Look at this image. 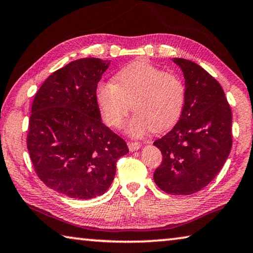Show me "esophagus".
Listing matches in <instances>:
<instances>
[{"mask_svg": "<svg viewBox=\"0 0 253 253\" xmlns=\"http://www.w3.org/2000/svg\"><path fill=\"white\" fill-rule=\"evenodd\" d=\"M142 147V144L141 143H134V142H128V148H129L130 152H135L139 150V148Z\"/></svg>", "mask_w": 253, "mask_h": 253, "instance_id": "esophagus-1", "label": "esophagus"}]
</instances>
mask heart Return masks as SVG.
<instances>
[{
  "instance_id": "heart-1",
  "label": "heart",
  "mask_w": 253,
  "mask_h": 253,
  "mask_svg": "<svg viewBox=\"0 0 253 253\" xmlns=\"http://www.w3.org/2000/svg\"><path fill=\"white\" fill-rule=\"evenodd\" d=\"M95 97L103 119L111 127L123 125L128 112L135 114L127 124L131 137H143L153 129L163 131L178 122L184 103V86L177 75L146 61L126 65L115 82L98 84Z\"/></svg>"
}]
</instances>
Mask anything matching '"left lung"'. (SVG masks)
I'll list each match as a JSON object with an SVG mask.
<instances>
[{"mask_svg":"<svg viewBox=\"0 0 253 253\" xmlns=\"http://www.w3.org/2000/svg\"><path fill=\"white\" fill-rule=\"evenodd\" d=\"M184 78L178 123L153 144L163 155L153 179L170 195H191L222 169L232 147V111L216 80L191 61L172 58Z\"/></svg>","mask_w":253,"mask_h":253,"instance_id":"8db88e82","label":"left lung"}]
</instances>
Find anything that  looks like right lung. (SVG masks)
<instances>
[{"mask_svg": "<svg viewBox=\"0 0 253 253\" xmlns=\"http://www.w3.org/2000/svg\"><path fill=\"white\" fill-rule=\"evenodd\" d=\"M110 61L81 58L54 72L33 102L27 146L39 179L71 198L109 189L125 141L101 122L97 86Z\"/></svg>", "mask_w": 253, "mask_h": 253, "instance_id": "obj_1", "label": "right lung"}]
</instances>
